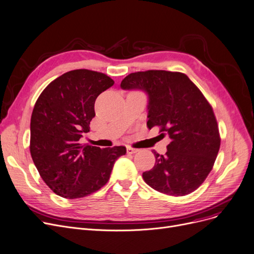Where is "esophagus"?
I'll return each instance as SVG.
<instances>
[{
    "label": "esophagus",
    "mask_w": 254,
    "mask_h": 254,
    "mask_svg": "<svg viewBox=\"0 0 254 254\" xmlns=\"http://www.w3.org/2000/svg\"><path fill=\"white\" fill-rule=\"evenodd\" d=\"M138 152V149H135V148H132L131 146H127V153L128 154H134Z\"/></svg>",
    "instance_id": "34e87169"
}]
</instances>
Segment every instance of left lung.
<instances>
[{
	"mask_svg": "<svg viewBox=\"0 0 254 254\" xmlns=\"http://www.w3.org/2000/svg\"><path fill=\"white\" fill-rule=\"evenodd\" d=\"M121 87L141 89L149 95L147 126L168 135L165 155L142 178L153 189L182 196L196 190L207 179L220 148V134L212 105L182 72L138 71L127 75Z\"/></svg>",
	"mask_w": 254,
	"mask_h": 254,
	"instance_id": "obj_1",
	"label": "left lung"
}]
</instances>
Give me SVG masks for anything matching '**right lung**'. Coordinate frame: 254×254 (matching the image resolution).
<instances>
[{
  "label": "right lung",
  "instance_id": "add662e5",
  "mask_svg": "<svg viewBox=\"0 0 254 254\" xmlns=\"http://www.w3.org/2000/svg\"><path fill=\"white\" fill-rule=\"evenodd\" d=\"M115 81L88 69L66 72L42 91L31 117L30 152L40 177L56 194L88 196L110 180L115 161L126 148L100 149L79 142L90 131L98 96Z\"/></svg>",
  "mask_w": 254,
  "mask_h": 254
}]
</instances>
